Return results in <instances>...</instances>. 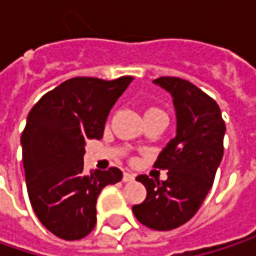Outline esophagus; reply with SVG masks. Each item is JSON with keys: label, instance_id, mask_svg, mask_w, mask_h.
Returning a JSON list of instances; mask_svg holds the SVG:
<instances>
[{"label": "esophagus", "instance_id": "1", "mask_svg": "<svg viewBox=\"0 0 256 256\" xmlns=\"http://www.w3.org/2000/svg\"><path fill=\"white\" fill-rule=\"evenodd\" d=\"M123 180H124V182H132V180H134V175H133V174H130V172H124V175H123Z\"/></svg>", "mask_w": 256, "mask_h": 256}]
</instances>
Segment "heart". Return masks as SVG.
<instances>
[{
    "label": "heart",
    "mask_w": 256,
    "mask_h": 256,
    "mask_svg": "<svg viewBox=\"0 0 256 256\" xmlns=\"http://www.w3.org/2000/svg\"><path fill=\"white\" fill-rule=\"evenodd\" d=\"M152 110H154V108H152Z\"/></svg>",
    "instance_id": "1"
}]
</instances>
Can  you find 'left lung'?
I'll return each instance as SVG.
<instances>
[{
  "instance_id": "left-lung-1",
  "label": "left lung",
  "mask_w": 256,
  "mask_h": 256,
  "mask_svg": "<svg viewBox=\"0 0 256 256\" xmlns=\"http://www.w3.org/2000/svg\"><path fill=\"white\" fill-rule=\"evenodd\" d=\"M174 99L176 134L162 150L156 168L166 169V180L139 175L146 198L132 208L136 220L148 228L169 231L190 221L200 209L224 154L226 123L218 104L182 78L152 81Z\"/></svg>"
}]
</instances>
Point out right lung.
<instances>
[{
  "mask_svg": "<svg viewBox=\"0 0 256 256\" xmlns=\"http://www.w3.org/2000/svg\"><path fill=\"white\" fill-rule=\"evenodd\" d=\"M132 80L71 78L28 114L20 144L29 202L41 224L64 240L94 228L98 196L123 178L117 168L86 175L82 157L86 142L104 136L108 114Z\"/></svg>",
  "mask_w": 256,
  "mask_h": 256,
  "instance_id": "right-lung-1",
  "label": "right lung"
}]
</instances>
